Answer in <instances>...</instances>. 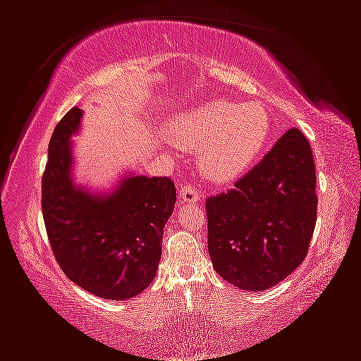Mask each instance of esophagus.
<instances>
[{
	"instance_id": "34e87169",
	"label": "esophagus",
	"mask_w": 361,
	"mask_h": 361,
	"mask_svg": "<svg viewBox=\"0 0 361 361\" xmlns=\"http://www.w3.org/2000/svg\"><path fill=\"white\" fill-rule=\"evenodd\" d=\"M178 195H180L181 202H190V204L197 202L199 197H201V195H199V190H197V188H195V186H183V188H180Z\"/></svg>"
}]
</instances>
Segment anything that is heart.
I'll list each match as a JSON object with an SVG mask.
<instances>
[{
  "mask_svg": "<svg viewBox=\"0 0 361 361\" xmlns=\"http://www.w3.org/2000/svg\"><path fill=\"white\" fill-rule=\"evenodd\" d=\"M169 136L197 150L199 169L209 180L227 183L256 162L271 136V115L259 100L235 104L209 100L170 118Z\"/></svg>",
  "mask_w": 361,
  "mask_h": 361,
  "instance_id": "heart-1",
  "label": "heart"
}]
</instances>
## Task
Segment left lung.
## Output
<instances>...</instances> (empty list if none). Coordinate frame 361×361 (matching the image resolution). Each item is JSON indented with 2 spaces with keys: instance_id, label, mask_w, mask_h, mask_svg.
I'll return each mask as SVG.
<instances>
[{
  "instance_id": "obj_1",
  "label": "left lung",
  "mask_w": 361,
  "mask_h": 361,
  "mask_svg": "<svg viewBox=\"0 0 361 361\" xmlns=\"http://www.w3.org/2000/svg\"><path fill=\"white\" fill-rule=\"evenodd\" d=\"M316 209L313 152L301 131L288 129L232 191L207 199L214 269L248 292L282 282L308 252Z\"/></svg>"
}]
</instances>
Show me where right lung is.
Instances as JSON below:
<instances>
[{
  "instance_id": "add662e5",
  "label": "right lung",
  "mask_w": 361,
  "mask_h": 361,
  "mask_svg": "<svg viewBox=\"0 0 361 361\" xmlns=\"http://www.w3.org/2000/svg\"><path fill=\"white\" fill-rule=\"evenodd\" d=\"M82 115L74 106L51 136L42 180L43 220L63 272L85 292L123 301L154 281L176 190L169 178L134 171L106 190L76 181L73 136Z\"/></svg>"
}]
</instances>
